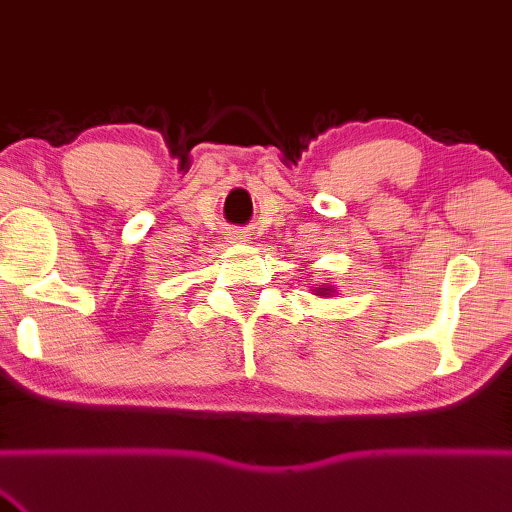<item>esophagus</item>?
<instances>
[{
  "label": "esophagus",
  "mask_w": 512,
  "mask_h": 512,
  "mask_svg": "<svg viewBox=\"0 0 512 512\" xmlns=\"http://www.w3.org/2000/svg\"><path fill=\"white\" fill-rule=\"evenodd\" d=\"M229 240L231 242H247V236H242V231H236V233H231Z\"/></svg>",
  "instance_id": "34e87169"
}]
</instances>
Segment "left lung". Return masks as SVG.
Listing matches in <instances>:
<instances>
[{
  "mask_svg": "<svg viewBox=\"0 0 512 512\" xmlns=\"http://www.w3.org/2000/svg\"><path fill=\"white\" fill-rule=\"evenodd\" d=\"M312 294H317V297H333L335 288L333 285H319V288L312 290Z\"/></svg>",
  "mask_w": 512,
  "mask_h": 512,
  "instance_id": "1",
  "label": "left lung"
}]
</instances>
